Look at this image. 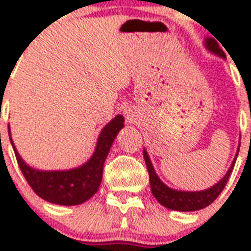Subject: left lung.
Here are the masks:
<instances>
[{"mask_svg": "<svg viewBox=\"0 0 251 251\" xmlns=\"http://www.w3.org/2000/svg\"><path fill=\"white\" fill-rule=\"evenodd\" d=\"M206 45L211 52L216 53L218 56L226 57V54H224V52H223L222 48H220V45L218 44V41L216 40H214V39H207ZM143 156H145L147 171H149L150 185H151V190H152L153 197L156 198V201L160 203V204H163V206L167 207V208H171V210L176 211H197L202 210V208H204V207L207 206H210L211 203L214 202L215 199L220 195L223 189L226 187V182H228V179H229L230 177V173L233 171L234 163H236V159H234V161L232 163V165H230L229 171L226 172V175L224 176L216 185H214V186L210 187V189H207V190L178 191L173 190V189H169V187L165 186L164 183L161 182L160 178L157 177L155 171H153L152 164H151L149 155H147L146 151H143Z\"/></svg>", "mask_w": 251, "mask_h": 251, "instance_id": "left-lung-1", "label": "left lung"}]
</instances>
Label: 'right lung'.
I'll return each mask as SVG.
<instances>
[{
  "instance_id": "add662e5",
  "label": "right lung",
  "mask_w": 251,
  "mask_h": 251,
  "mask_svg": "<svg viewBox=\"0 0 251 251\" xmlns=\"http://www.w3.org/2000/svg\"><path fill=\"white\" fill-rule=\"evenodd\" d=\"M124 127V117H114L101 130L98 146L90 160L79 168L64 172H43L32 169L22 160L13 145L18 165L25 181L40 198L62 206H75L86 202L99 190L102 177V168L110 146L117 133ZM10 134V133H9Z\"/></svg>"
}]
</instances>
